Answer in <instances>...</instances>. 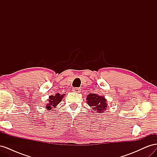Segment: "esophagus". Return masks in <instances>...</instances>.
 <instances>
[{
	"instance_id": "obj_1",
	"label": "esophagus",
	"mask_w": 157,
	"mask_h": 157,
	"mask_svg": "<svg viewBox=\"0 0 157 157\" xmlns=\"http://www.w3.org/2000/svg\"><path fill=\"white\" fill-rule=\"evenodd\" d=\"M73 91L74 92L80 93V91H81V90H80V89L78 88H73Z\"/></svg>"
}]
</instances>
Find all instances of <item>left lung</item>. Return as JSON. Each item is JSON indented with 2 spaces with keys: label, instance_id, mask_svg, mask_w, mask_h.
I'll list each match as a JSON object with an SVG mask.
<instances>
[{
  "label": "left lung",
  "instance_id": "8db88e82",
  "mask_svg": "<svg viewBox=\"0 0 157 157\" xmlns=\"http://www.w3.org/2000/svg\"><path fill=\"white\" fill-rule=\"evenodd\" d=\"M86 100L88 105L92 109V112L104 113L107 108V99L105 96L96 94H90L86 96Z\"/></svg>",
  "mask_w": 157,
  "mask_h": 157
}]
</instances>
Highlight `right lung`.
<instances>
[{
	"instance_id": "1",
	"label": "right lung",
	"mask_w": 157,
	"mask_h": 157,
	"mask_svg": "<svg viewBox=\"0 0 157 157\" xmlns=\"http://www.w3.org/2000/svg\"><path fill=\"white\" fill-rule=\"evenodd\" d=\"M65 94H60L59 93H57L54 96H50L49 99H48V103L46 104V109L48 111H52V109L56 108L57 105L61 101L62 99L63 98Z\"/></svg>"
}]
</instances>
